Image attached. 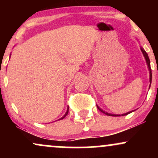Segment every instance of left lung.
<instances>
[{
  "label": "left lung",
  "instance_id": "1",
  "mask_svg": "<svg viewBox=\"0 0 158 158\" xmlns=\"http://www.w3.org/2000/svg\"><path fill=\"white\" fill-rule=\"evenodd\" d=\"M140 50H141V51H142V52H143V56H144L145 59H146V64H147V66H148V70H149V82H150L149 88H150V86H151V83H152V69H151V66H150V60H149V58H148V54L146 53V52L145 51L144 49H143V48H142V47H140ZM97 108H98V109H99V110H100L101 112H102L103 114H106V115H108V116H112V117H119V116H121L120 114H112L108 113V112H106V111H105V110H103L102 109V108H99V107L97 105ZM133 111H135V110H131V111H129V112H127V113H126V114H122V116L127 115V114H128L131 113V112H133Z\"/></svg>",
  "mask_w": 158,
  "mask_h": 158
}]
</instances>
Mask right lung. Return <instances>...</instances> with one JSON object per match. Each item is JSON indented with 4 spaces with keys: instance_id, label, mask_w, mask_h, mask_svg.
Masks as SVG:
<instances>
[{
    "instance_id": "add662e5",
    "label": "right lung",
    "mask_w": 158,
    "mask_h": 158,
    "mask_svg": "<svg viewBox=\"0 0 158 158\" xmlns=\"http://www.w3.org/2000/svg\"><path fill=\"white\" fill-rule=\"evenodd\" d=\"M68 110H69V107H68V110H67L66 113H65V114H64V116H63V117H61V118H60V119H59V120H60V119H64V117H66V116H67V115H68Z\"/></svg>"
}]
</instances>
